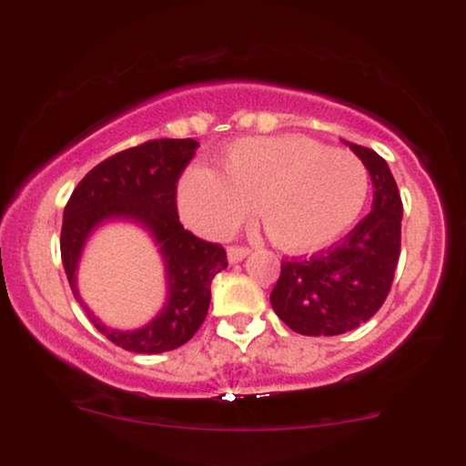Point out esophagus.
<instances>
[{
    "mask_svg": "<svg viewBox=\"0 0 466 466\" xmlns=\"http://www.w3.org/2000/svg\"><path fill=\"white\" fill-rule=\"evenodd\" d=\"M248 254H250V250H248V248H244V246H231L227 250V258H228V263H239V260H244Z\"/></svg>",
    "mask_w": 466,
    "mask_h": 466,
    "instance_id": "1",
    "label": "esophagus"
}]
</instances>
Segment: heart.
Masks as SVG:
<instances>
[{
  "label": "heart",
  "instance_id": "1",
  "mask_svg": "<svg viewBox=\"0 0 466 466\" xmlns=\"http://www.w3.org/2000/svg\"><path fill=\"white\" fill-rule=\"evenodd\" d=\"M220 165L222 176L197 165L177 188L182 220L206 238H227L254 206L278 248L314 252L352 228L369 197L359 157L301 136L238 139Z\"/></svg>",
  "mask_w": 466,
  "mask_h": 466
}]
</instances>
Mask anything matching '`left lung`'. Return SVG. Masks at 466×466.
Wrapping results in <instances>:
<instances>
[{"label": "left lung", "instance_id": "left-lung-1", "mask_svg": "<svg viewBox=\"0 0 466 466\" xmlns=\"http://www.w3.org/2000/svg\"><path fill=\"white\" fill-rule=\"evenodd\" d=\"M373 182L371 212L343 238L309 258L282 260L271 308L301 335H341L367 322L390 292L400 254L403 203L378 152L350 144Z\"/></svg>", "mask_w": 466, "mask_h": 466}]
</instances>
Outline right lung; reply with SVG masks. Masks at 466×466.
I'll return each instance as SVG.
<instances>
[{"label": "right lung", "instance_id": "obj_1", "mask_svg": "<svg viewBox=\"0 0 466 466\" xmlns=\"http://www.w3.org/2000/svg\"><path fill=\"white\" fill-rule=\"evenodd\" d=\"M197 148L199 142L187 137L152 139L118 152L82 177L63 209L61 258L74 297L99 333L129 352L161 354L184 346L206 320L214 276L228 265L225 248L195 238L177 216L176 184ZM107 219H131L146 228L164 257L168 301L142 329L106 328L77 295L75 271L81 250Z\"/></svg>", "mask_w": 466, "mask_h": 466}]
</instances>
